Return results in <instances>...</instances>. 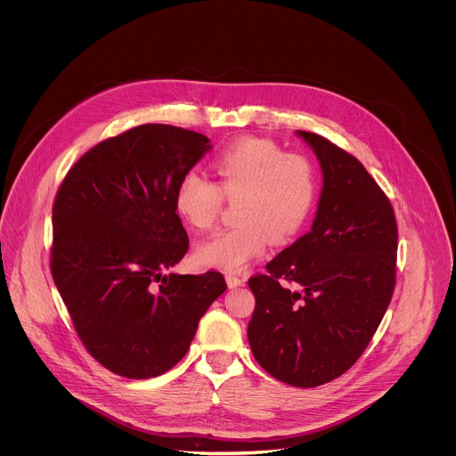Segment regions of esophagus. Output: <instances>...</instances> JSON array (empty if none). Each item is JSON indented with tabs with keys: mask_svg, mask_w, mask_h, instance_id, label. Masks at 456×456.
<instances>
[{
	"mask_svg": "<svg viewBox=\"0 0 456 456\" xmlns=\"http://www.w3.org/2000/svg\"><path fill=\"white\" fill-rule=\"evenodd\" d=\"M226 284L228 288H237V286H244V279L233 275V273H226Z\"/></svg>",
	"mask_w": 456,
	"mask_h": 456,
	"instance_id": "1",
	"label": "esophagus"
}]
</instances>
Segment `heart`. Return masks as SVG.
I'll return each mask as SVG.
<instances>
[{
	"label": "heart",
	"instance_id": "obj_1",
	"mask_svg": "<svg viewBox=\"0 0 456 456\" xmlns=\"http://www.w3.org/2000/svg\"><path fill=\"white\" fill-rule=\"evenodd\" d=\"M216 183L190 170L177 184V214L193 230L212 228L224 200H237V226L219 230L196 248L205 266L239 272L260 256L266 240H291L309 219L318 198L314 163L279 143L248 136L223 147L212 159Z\"/></svg>",
	"mask_w": 456,
	"mask_h": 456
}]
</instances>
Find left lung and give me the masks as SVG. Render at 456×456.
I'll return each instance as SVG.
<instances>
[{
    "label": "left lung",
    "instance_id": "1",
    "mask_svg": "<svg viewBox=\"0 0 456 456\" xmlns=\"http://www.w3.org/2000/svg\"><path fill=\"white\" fill-rule=\"evenodd\" d=\"M297 134L323 170L318 212L309 233L249 279L248 338L272 378L314 388L347 372L372 340L395 289L398 230L388 196L354 156L318 133Z\"/></svg>",
    "mask_w": 456,
    "mask_h": 456
}]
</instances>
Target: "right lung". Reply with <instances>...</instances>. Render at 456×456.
Returning <instances> with one entry per match:
<instances>
[{"label":"right lung","mask_w":456,"mask_h":456,"mask_svg":"<svg viewBox=\"0 0 456 456\" xmlns=\"http://www.w3.org/2000/svg\"><path fill=\"white\" fill-rule=\"evenodd\" d=\"M210 147L196 131L142 125L89 149L56 193L54 282L84 347L118 376L170 370L226 289L216 270L163 273L190 248L177 184Z\"/></svg>","instance_id":"obj_1"}]
</instances>
